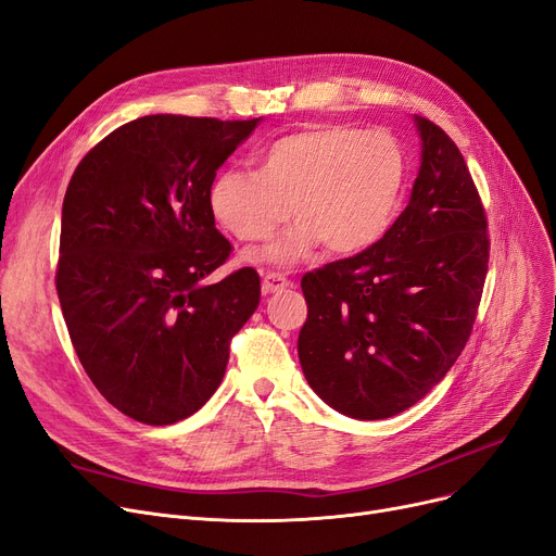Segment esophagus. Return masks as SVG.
Wrapping results in <instances>:
<instances>
[{
	"mask_svg": "<svg viewBox=\"0 0 556 556\" xmlns=\"http://www.w3.org/2000/svg\"><path fill=\"white\" fill-rule=\"evenodd\" d=\"M291 279H286L281 273H265L263 275V291L265 293H277L283 291V288H291Z\"/></svg>",
	"mask_w": 556,
	"mask_h": 556,
	"instance_id": "obj_1",
	"label": "esophagus"
}]
</instances>
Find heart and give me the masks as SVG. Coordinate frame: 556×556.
<instances>
[{
    "instance_id": "1",
    "label": "heart",
    "mask_w": 556,
    "mask_h": 556,
    "mask_svg": "<svg viewBox=\"0 0 556 556\" xmlns=\"http://www.w3.org/2000/svg\"><path fill=\"white\" fill-rule=\"evenodd\" d=\"M406 181V154L386 131L308 127L277 138L258 173L225 170L211 184V211L243 243H263L288 218L298 225L261 256L288 265L320 243L329 254L368 250L389 229Z\"/></svg>"
}]
</instances>
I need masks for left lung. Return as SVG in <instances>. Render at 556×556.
<instances>
[{
	"label": "left lung",
	"mask_w": 556,
	"mask_h": 556,
	"mask_svg": "<svg viewBox=\"0 0 556 556\" xmlns=\"http://www.w3.org/2000/svg\"><path fill=\"white\" fill-rule=\"evenodd\" d=\"M412 200L375 245L302 277L298 354L311 389L356 420L420 402L464 352L489 270V223L454 140L416 115Z\"/></svg>",
	"instance_id": "left-lung-1"
}]
</instances>
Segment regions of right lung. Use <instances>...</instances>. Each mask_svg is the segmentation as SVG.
Here are the masks:
<instances>
[{"instance_id": "obj_1", "label": "right lung", "mask_w": 556, "mask_h": 556, "mask_svg": "<svg viewBox=\"0 0 556 556\" xmlns=\"http://www.w3.org/2000/svg\"><path fill=\"white\" fill-rule=\"evenodd\" d=\"M256 125L144 115L94 144L67 184L56 291L70 341L94 389L138 422L202 408L258 306L254 268L202 283L231 254L211 184Z\"/></svg>"}]
</instances>
